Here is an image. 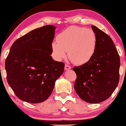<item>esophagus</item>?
Listing matches in <instances>:
<instances>
[{
  "instance_id": "obj_1",
  "label": "esophagus",
  "mask_w": 126,
  "mask_h": 126,
  "mask_svg": "<svg viewBox=\"0 0 126 126\" xmlns=\"http://www.w3.org/2000/svg\"><path fill=\"white\" fill-rule=\"evenodd\" d=\"M71 69V66H69V65L68 64H65V67H64V69L66 70H69Z\"/></svg>"
}]
</instances>
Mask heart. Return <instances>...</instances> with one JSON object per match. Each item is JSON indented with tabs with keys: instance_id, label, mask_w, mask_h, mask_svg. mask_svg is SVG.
I'll list each match as a JSON object with an SVG mask.
<instances>
[{
	"instance_id": "b5f03b06",
	"label": "heart",
	"mask_w": 126,
	"mask_h": 126,
	"mask_svg": "<svg viewBox=\"0 0 126 126\" xmlns=\"http://www.w3.org/2000/svg\"><path fill=\"white\" fill-rule=\"evenodd\" d=\"M51 45L56 59L62 60L68 51L69 59L76 64L87 63L93 56L97 46V36L91 29L70 26L57 36Z\"/></svg>"
}]
</instances>
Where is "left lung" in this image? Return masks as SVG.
Listing matches in <instances>:
<instances>
[{
    "label": "left lung",
    "instance_id": "left-lung-1",
    "mask_svg": "<svg viewBox=\"0 0 126 126\" xmlns=\"http://www.w3.org/2000/svg\"><path fill=\"white\" fill-rule=\"evenodd\" d=\"M92 28L97 36L94 54L90 61L73 70L77 76L75 90L79 97L98 103L110 97L119 84L120 60L111 37L95 26Z\"/></svg>",
    "mask_w": 126,
    "mask_h": 126
}]
</instances>
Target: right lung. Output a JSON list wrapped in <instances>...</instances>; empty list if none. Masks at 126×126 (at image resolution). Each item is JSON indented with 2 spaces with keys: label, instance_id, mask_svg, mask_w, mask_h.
I'll use <instances>...</instances> for the list:
<instances>
[{
  "label": "right lung",
  "instance_id": "obj_1",
  "mask_svg": "<svg viewBox=\"0 0 126 126\" xmlns=\"http://www.w3.org/2000/svg\"><path fill=\"white\" fill-rule=\"evenodd\" d=\"M56 27L46 25L19 37L13 43L5 61L8 84L19 99L31 103L45 101L64 63L50 56Z\"/></svg>",
  "mask_w": 126,
  "mask_h": 126
}]
</instances>
